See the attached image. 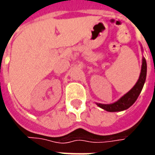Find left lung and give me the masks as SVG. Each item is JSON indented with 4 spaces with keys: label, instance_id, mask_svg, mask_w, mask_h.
I'll return each mask as SVG.
<instances>
[{
    "label": "left lung",
    "instance_id": "left-lung-1",
    "mask_svg": "<svg viewBox=\"0 0 155 155\" xmlns=\"http://www.w3.org/2000/svg\"><path fill=\"white\" fill-rule=\"evenodd\" d=\"M146 61H145L144 58H143L140 78H139V80L137 81L135 85L117 102H114V103L110 104H97L98 106H100V107L104 109L105 110L110 111V112L122 111L124 110H127L128 108H130L136 101V100L139 97V95H140V92H141L142 89H143V84H144V82H145V79H146Z\"/></svg>",
    "mask_w": 155,
    "mask_h": 155
}]
</instances>
